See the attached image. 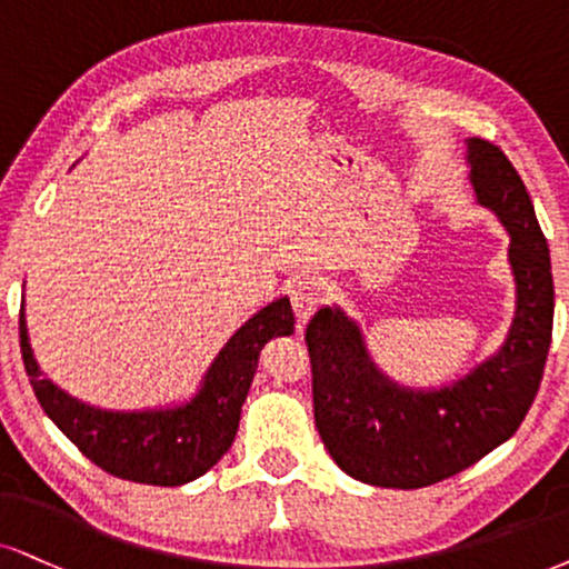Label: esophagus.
I'll use <instances>...</instances> for the list:
<instances>
[{
    "label": "esophagus",
    "instance_id": "1",
    "mask_svg": "<svg viewBox=\"0 0 569 569\" xmlns=\"http://www.w3.org/2000/svg\"><path fill=\"white\" fill-rule=\"evenodd\" d=\"M322 283L318 278H299L297 283L291 286V307L293 315H297L299 328H305L309 318L318 312V307L322 305Z\"/></svg>",
    "mask_w": 569,
    "mask_h": 569
}]
</instances>
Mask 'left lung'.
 <instances>
[{
  "label": "left lung",
  "instance_id": "8db88e82",
  "mask_svg": "<svg viewBox=\"0 0 569 569\" xmlns=\"http://www.w3.org/2000/svg\"><path fill=\"white\" fill-rule=\"evenodd\" d=\"M467 162L478 201L512 239L517 309L499 355L457 383L412 391L376 368L338 307H322L307 326L315 426L333 462L362 483L426 488L457 476L515 436L541 386L553 326L549 243L520 172L496 143L470 139Z\"/></svg>",
  "mask_w": 569,
  "mask_h": 569
}]
</instances>
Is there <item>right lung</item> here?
<instances>
[{"mask_svg": "<svg viewBox=\"0 0 569 569\" xmlns=\"http://www.w3.org/2000/svg\"><path fill=\"white\" fill-rule=\"evenodd\" d=\"M291 333V301L276 299L236 330L191 401L152 412H107L73 399L41 376L20 309V355L49 420L104 472L147 486H183L218 465L239 430L241 405L262 347L272 336Z\"/></svg>", "mask_w": 569, "mask_h": 569, "instance_id": "1", "label": "right lung"}]
</instances>
